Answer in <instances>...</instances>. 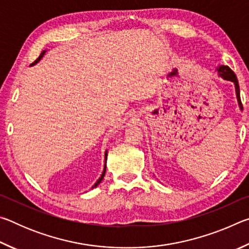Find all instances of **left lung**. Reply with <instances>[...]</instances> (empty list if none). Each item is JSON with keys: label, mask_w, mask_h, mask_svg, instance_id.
Wrapping results in <instances>:
<instances>
[{"label": "left lung", "mask_w": 249, "mask_h": 249, "mask_svg": "<svg viewBox=\"0 0 249 249\" xmlns=\"http://www.w3.org/2000/svg\"><path fill=\"white\" fill-rule=\"evenodd\" d=\"M216 71H217L218 77H221L225 80H229V81H231L234 83L235 93H236V98H237L238 107L241 108V111H243L241 94H239V84H238V80H237V77H236V74L233 72V70H231L229 66H225V65L217 66Z\"/></svg>", "instance_id": "1"}]
</instances>
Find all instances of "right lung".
<instances>
[{"mask_svg": "<svg viewBox=\"0 0 249 249\" xmlns=\"http://www.w3.org/2000/svg\"><path fill=\"white\" fill-rule=\"evenodd\" d=\"M45 53H46V50H44V52L40 53V56L38 57V59H36V61H35V62H34V64H32V66H33V65H36V64H37V62H38V61L40 60V59L44 57V54H45ZM104 158H105V165H104V169H103V172H102V175H101V177H100V178H99V180H98V181H96V182L94 183V185H93V187H96V185H98V184H100V182H101V181H102V180H103V178H104V176H105V171H107V151H105ZM93 187H92V188H93Z\"/></svg>", "mask_w": 249, "mask_h": 249, "instance_id": "obj_1", "label": "right lung"}]
</instances>
